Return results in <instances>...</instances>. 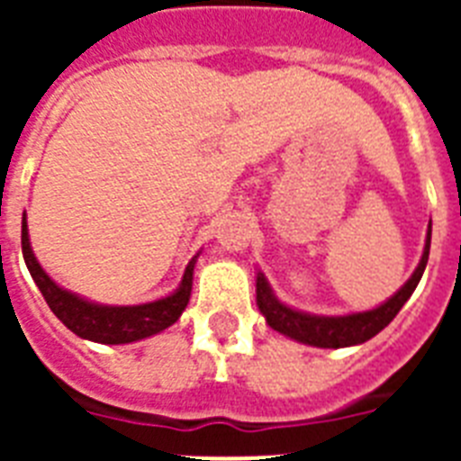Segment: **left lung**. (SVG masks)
Wrapping results in <instances>:
<instances>
[{"label":"left lung","mask_w":461,"mask_h":461,"mask_svg":"<svg viewBox=\"0 0 461 461\" xmlns=\"http://www.w3.org/2000/svg\"><path fill=\"white\" fill-rule=\"evenodd\" d=\"M430 253V224L429 234H426V246H423V256L414 275L409 277L407 285L385 303H380L373 311H364V313H349V315H311L294 311V308L285 306L277 302V296L273 294V289L267 285L266 275L258 273L256 280V302H258L260 313L266 315L267 325L282 335L292 337L296 342L311 344V347H322V349H339V347H354L366 339L375 337L383 328H387L393 318L402 311V306L407 303V299L414 294L416 285L421 280L426 263H429Z\"/></svg>","instance_id":"1"}]
</instances>
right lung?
I'll list each match as a JSON object with an SVG mask.
<instances>
[{
  "label": "right lung",
  "mask_w": 461,
  "mask_h": 461,
  "mask_svg": "<svg viewBox=\"0 0 461 461\" xmlns=\"http://www.w3.org/2000/svg\"><path fill=\"white\" fill-rule=\"evenodd\" d=\"M21 249H23L25 266L31 270L32 280L38 285L40 294L45 296L47 306L52 313L67 325L71 332H76L83 339L100 344H129L146 339L150 335H158L172 322L179 321L184 313L188 299H191V287H194V266L195 258L184 270V280L174 294L158 299V302L140 303V306H103V303L86 302L81 296L71 294L61 289L57 282L50 280V275L40 267L38 258L31 249L28 239V222H21Z\"/></svg>",
  "instance_id": "add662e5"
}]
</instances>
